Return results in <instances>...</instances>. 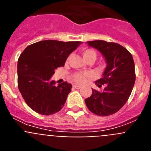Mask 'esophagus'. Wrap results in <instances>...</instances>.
<instances>
[{"label": "esophagus", "instance_id": "esophagus-1", "mask_svg": "<svg viewBox=\"0 0 151 151\" xmlns=\"http://www.w3.org/2000/svg\"><path fill=\"white\" fill-rule=\"evenodd\" d=\"M73 88L76 89H80L81 88V86H80V85H73Z\"/></svg>", "mask_w": 151, "mask_h": 151}]
</instances>
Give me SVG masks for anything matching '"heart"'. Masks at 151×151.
Wrapping results in <instances>:
<instances>
[{"label":"heart","mask_w":151,"mask_h":151,"mask_svg":"<svg viewBox=\"0 0 151 151\" xmlns=\"http://www.w3.org/2000/svg\"><path fill=\"white\" fill-rule=\"evenodd\" d=\"M82 55H83L84 58L85 60H95L97 59V54L94 50H91V49H87L82 51ZM90 77V74L88 73H75L73 76V78L75 82L77 83L82 84L84 82H86L87 78Z\"/></svg>","instance_id":"b5f03b06"}]
</instances>
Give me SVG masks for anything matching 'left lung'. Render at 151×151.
I'll list each match as a JSON object with an SVG mask.
<instances>
[{
	"label": "left lung",
	"instance_id": "left-lung-1",
	"mask_svg": "<svg viewBox=\"0 0 151 151\" xmlns=\"http://www.w3.org/2000/svg\"><path fill=\"white\" fill-rule=\"evenodd\" d=\"M88 45L97 49L106 63L104 73L95 82L103 92L92 89V94L85 100L93 113L101 116L114 114L127 102L134 82L135 70L132 54L122 45L105 41H87Z\"/></svg>",
	"mask_w": 151,
	"mask_h": 151
}]
</instances>
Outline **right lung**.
<instances>
[{"instance_id": "add662e5", "label": "right lung", "mask_w": 151, "mask_h": 151, "mask_svg": "<svg viewBox=\"0 0 151 151\" xmlns=\"http://www.w3.org/2000/svg\"><path fill=\"white\" fill-rule=\"evenodd\" d=\"M82 43L45 40L29 45L23 50L17 63L18 88L32 110L48 116L62 109L72 85L66 82L56 85L51 77Z\"/></svg>"}]
</instances>
